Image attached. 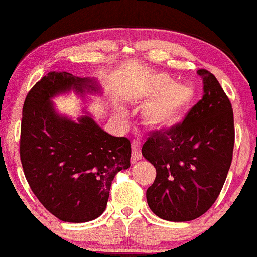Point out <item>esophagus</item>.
I'll return each instance as SVG.
<instances>
[{"instance_id": "1", "label": "esophagus", "mask_w": 257, "mask_h": 257, "mask_svg": "<svg viewBox=\"0 0 257 257\" xmlns=\"http://www.w3.org/2000/svg\"><path fill=\"white\" fill-rule=\"evenodd\" d=\"M131 148H132L131 161L135 164V162H137L138 160L142 159V147H141V142L137 141V140L132 141Z\"/></svg>"}]
</instances>
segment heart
<instances>
[{"mask_svg":"<svg viewBox=\"0 0 257 257\" xmlns=\"http://www.w3.org/2000/svg\"><path fill=\"white\" fill-rule=\"evenodd\" d=\"M141 97L148 99L142 110V117L153 128H170L178 123L190 110L195 102L196 92L186 84H173L170 77L154 75L141 91ZM119 116L123 110L116 109Z\"/></svg>","mask_w":257,"mask_h":257,"instance_id":"1","label":"heart"}]
</instances>
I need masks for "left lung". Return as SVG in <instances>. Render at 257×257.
<instances>
[{
    "label": "left lung",
    "mask_w": 257,
    "mask_h": 257,
    "mask_svg": "<svg viewBox=\"0 0 257 257\" xmlns=\"http://www.w3.org/2000/svg\"><path fill=\"white\" fill-rule=\"evenodd\" d=\"M204 95L183 122L153 131L142 155L156 168L147 190L148 206L159 218L190 221L200 218L220 195L232 162L234 121L232 104L207 69H198Z\"/></svg>",
    "instance_id": "left-lung-1"
}]
</instances>
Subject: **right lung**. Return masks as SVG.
<instances>
[{"instance_id":"right-lung-1","label":"right lung","mask_w":257,"mask_h":257,"mask_svg":"<svg viewBox=\"0 0 257 257\" xmlns=\"http://www.w3.org/2000/svg\"><path fill=\"white\" fill-rule=\"evenodd\" d=\"M74 89L97 91L95 83L67 72H49L33 85L23 107L20 160L30 188L45 209L67 222L98 218L111 182L127 170L131 143L114 137L90 116H60L50 98Z\"/></svg>"}]
</instances>
